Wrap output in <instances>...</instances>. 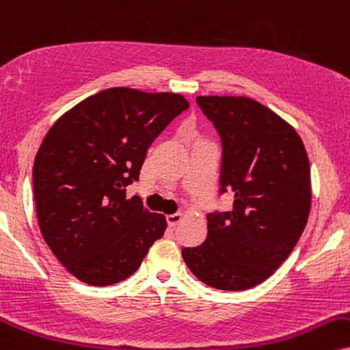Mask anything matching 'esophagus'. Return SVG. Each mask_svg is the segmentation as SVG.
Returning <instances> with one entry per match:
<instances>
[{
  "label": "esophagus",
  "mask_w": 350,
  "mask_h": 350,
  "mask_svg": "<svg viewBox=\"0 0 350 350\" xmlns=\"http://www.w3.org/2000/svg\"><path fill=\"white\" fill-rule=\"evenodd\" d=\"M183 219V214L182 213H174V214H168L167 215V224L170 227H175L176 224H178L180 221Z\"/></svg>",
  "instance_id": "1"
}]
</instances>
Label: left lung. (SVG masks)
I'll use <instances>...</instances> for the list:
<instances>
[{
    "mask_svg": "<svg viewBox=\"0 0 350 350\" xmlns=\"http://www.w3.org/2000/svg\"><path fill=\"white\" fill-rule=\"evenodd\" d=\"M221 136V195L234 206L209 213L202 245L182 256L198 279L221 291L265 282L287 260L307 226L310 162L297 131L248 97H196Z\"/></svg>",
    "mask_w": 350,
    "mask_h": 350,
    "instance_id": "1",
    "label": "left lung"
}]
</instances>
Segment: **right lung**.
I'll return each instance as SVG.
<instances>
[{
	"mask_svg": "<svg viewBox=\"0 0 350 350\" xmlns=\"http://www.w3.org/2000/svg\"><path fill=\"white\" fill-rule=\"evenodd\" d=\"M188 107L180 94L111 88L72 107L43 137L32 170L38 226L75 278L90 286L128 279L163 235L165 217L139 196L126 200V187Z\"/></svg>",
	"mask_w": 350,
	"mask_h": 350,
	"instance_id": "obj_1",
	"label": "right lung"
}]
</instances>
